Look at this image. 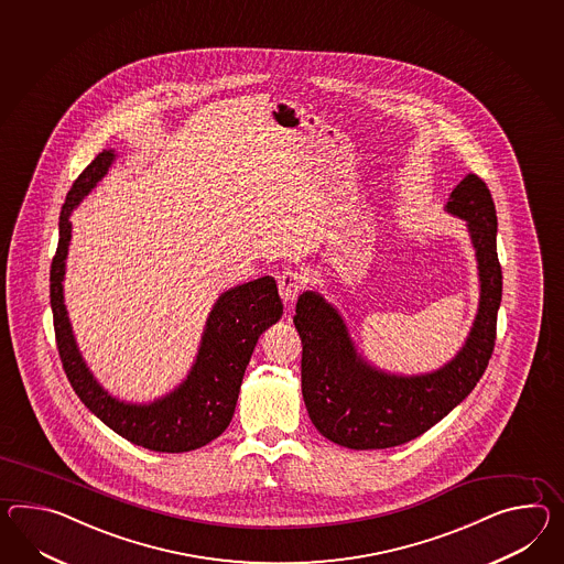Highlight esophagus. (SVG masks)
Masks as SVG:
<instances>
[{
    "label": "esophagus",
    "mask_w": 564,
    "mask_h": 564,
    "mask_svg": "<svg viewBox=\"0 0 564 564\" xmlns=\"http://www.w3.org/2000/svg\"><path fill=\"white\" fill-rule=\"evenodd\" d=\"M276 285H279V295H281L283 303L291 305V303L297 300L300 291L305 285V279L297 271H281L279 276H276Z\"/></svg>",
    "instance_id": "34e87169"
}]
</instances>
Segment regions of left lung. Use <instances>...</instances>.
<instances>
[{"label": "left lung", "mask_w": 564, "mask_h": 564, "mask_svg": "<svg viewBox=\"0 0 564 564\" xmlns=\"http://www.w3.org/2000/svg\"><path fill=\"white\" fill-rule=\"evenodd\" d=\"M446 212L467 220L481 297L467 343L438 371L401 377L375 369L319 293L305 291L297 300L293 324L303 344V401L317 432L340 446L377 451L417 438L467 398L489 365L503 285L494 197L470 173L454 187Z\"/></svg>", "instance_id": "1"}]
</instances>
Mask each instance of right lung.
<instances>
[{
    "label": "right lung",
    "mask_w": 564,
    "mask_h": 564,
    "mask_svg": "<svg viewBox=\"0 0 564 564\" xmlns=\"http://www.w3.org/2000/svg\"><path fill=\"white\" fill-rule=\"evenodd\" d=\"M113 159V151L99 152L75 180L61 209L58 247L51 264V307L58 357L77 398L116 434L154 453H189L218 438L230 424L250 355L262 332L283 316V303L273 276L228 289L207 317L192 371L175 391L149 405L111 398L87 369L77 348L63 300V279L70 242V212L108 173Z\"/></svg>",
    "instance_id": "obj_1"
}]
</instances>
